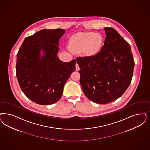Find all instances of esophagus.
Returning <instances> with one entry per match:
<instances>
[{"label":"esophagus","mask_w":150,"mask_h":150,"mask_svg":"<svg viewBox=\"0 0 150 150\" xmlns=\"http://www.w3.org/2000/svg\"><path fill=\"white\" fill-rule=\"evenodd\" d=\"M79 70H80L79 66L78 65V64H76V71H79Z\"/></svg>","instance_id":"obj_1"}]
</instances>
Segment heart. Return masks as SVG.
<instances>
[{"mask_svg": "<svg viewBox=\"0 0 150 150\" xmlns=\"http://www.w3.org/2000/svg\"><path fill=\"white\" fill-rule=\"evenodd\" d=\"M103 44V36L93 32H80L72 35L69 40V47L74 53H83L93 57L98 54Z\"/></svg>", "mask_w": 150, "mask_h": 150, "instance_id": "heart-1", "label": "heart"}]
</instances>
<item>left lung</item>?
<instances>
[{"mask_svg":"<svg viewBox=\"0 0 150 150\" xmlns=\"http://www.w3.org/2000/svg\"><path fill=\"white\" fill-rule=\"evenodd\" d=\"M106 38L98 54L78 57L80 82L89 100L99 104L121 97L131 82L134 60L129 43L114 28H104Z\"/></svg>","mask_w":150,"mask_h":150,"instance_id":"1","label":"left lung"}]
</instances>
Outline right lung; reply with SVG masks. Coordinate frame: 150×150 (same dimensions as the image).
<instances>
[{
	"label": "right lung",
	"mask_w": 150,
	"mask_h": 150,
	"mask_svg": "<svg viewBox=\"0 0 150 150\" xmlns=\"http://www.w3.org/2000/svg\"><path fill=\"white\" fill-rule=\"evenodd\" d=\"M64 29H42L26 37L17 54L16 77L22 91L34 103H57L75 70L76 60L63 62L57 57Z\"/></svg>",
	"instance_id": "right-lung-1"
}]
</instances>
